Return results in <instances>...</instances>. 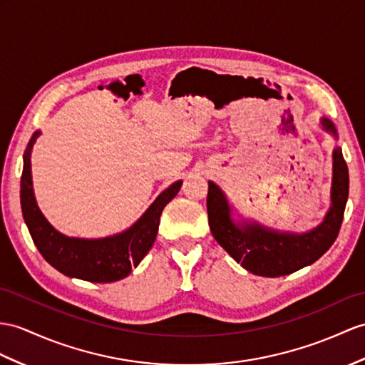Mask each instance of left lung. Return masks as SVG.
Wrapping results in <instances>:
<instances>
[{"label":"left lung","mask_w":365,"mask_h":365,"mask_svg":"<svg viewBox=\"0 0 365 365\" xmlns=\"http://www.w3.org/2000/svg\"><path fill=\"white\" fill-rule=\"evenodd\" d=\"M319 125L337 140V130L330 119L321 118ZM331 161L330 207L321 223L305 232L266 227L240 213L235 218L237 210L226 193L209 181L207 215L213 238L246 271L262 277H280L314 263L334 243L349 200V168L339 145L333 148Z\"/></svg>","instance_id":"obj_1"}]
</instances>
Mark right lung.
Returning <instances> with one entry per match:
<instances>
[{
  "mask_svg": "<svg viewBox=\"0 0 365 365\" xmlns=\"http://www.w3.org/2000/svg\"><path fill=\"white\" fill-rule=\"evenodd\" d=\"M41 131H35L23 156L21 210L35 246L51 266L68 277L93 283H110L125 279L133 268L152 250L156 240L159 218L164 207L181 189L176 181L158 195L148 209L128 229L103 238L68 237L52 226L43 215L32 187L31 155Z\"/></svg>",
  "mask_w": 365,
  "mask_h": 365,
  "instance_id": "1",
  "label": "right lung"
}]
</instances>
